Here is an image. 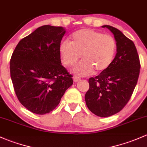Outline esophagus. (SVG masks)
Instances as JSON below:
<instances>
[{"label":"esophagus","instance_id":"1","mask_svg":"<svg viewBox=\"0 0 147 147\" xmlns=\"http://www.w3.org/2000/svg\"><path fill=\"white\" fill-rule=\"evenodd\" d=\"M81 80V78H79V77L78 76H74V82H78V81H80Z\"/></svg>","mask_w":147,"mask_h":147}]
</instances>
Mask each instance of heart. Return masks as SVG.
Returning a JSON list of instances; mask_svg holds the SVG:
<instances>
[{"mask_svg":"<svg viewBox=\"0 0 147 147\" xmlns=\"http://www.w3.org/2000/svg\"><path fill=\"white\" fill-rule=\"evenodd\" d=\"M116 42L113 36L93 29H81L74 32L71 40L63 41L59 46V53L63 63L74 66V73L81 76L104 71L114 59Z\"/></svg>","mask_w":147,"mask_h":147,"instance_id":"1","label":"heart"}]
</instances>
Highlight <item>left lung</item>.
<instances>
[{
  "instance_id": "8db88e82",
  "label": "left lung",
  "mask_w": 147,
  "mask_h": 147,
  "mask_svg": "<svg viewBox=\"0 0 147 147\" xmlns=\"http://www.w3.org/2000/svg\"><path fill=\"white\" fill-rule=\"evenodd\" d=\"M102 27L114 34L117 54L106 70L89 78L85 100L93 114L106 117L119 113L127 105L137 85L141 66L134 42L117 28Z\"/></svg>"
}]
</instances>
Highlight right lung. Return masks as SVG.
I'll use <instances>...</instances> for the list:
<instances>
[{
  "label": "right lung",
  "instance_id": "obj_1",
  "mask_svg": "<svg viewBox=\"0 0 147 147\" xmlns=\"http://www.w3.org/2000/svg\"><path fill=\"white\" fill-rule=\"evenodd\" d=\"M63 27L44 25L19 42L10 61V77L20 102L37 115L50 113L73 84L61 65Z\"/></svg>",
  "mask_w": 147,
  "mask_h": 147
}]
</instances>
